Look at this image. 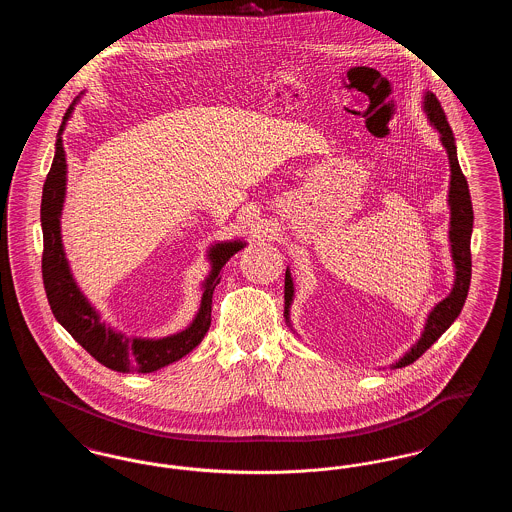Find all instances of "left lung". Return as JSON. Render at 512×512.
Listing matches in <instances>:
<instances>
[{"label": "left lung", "mask_w": 512, "mask_h": 512, "mask_svg": "<svg viewBox=\"0 0 512 512\" xmlns=\"http://www.w3.org/2000/svg\"><path fill=\"white\" fill-rule=\"evenodd\" d=\"M424 111L428 115L434 128L441 136V144L447 149L449 165H451V186H449V207H451V228H449V242H451V253L455 263V284L451 293L439 301L428 315L424 332L420 340L414 343L413 347L393 365V368L411 365L426 349L432 347L434 341L455 322V318L463 311L464 299L470 288V276H472V255H470V236H472V201L468 192V182L464 178L459 159H457V146L453 138V130L447 122V117L441 109L438 98L428 92L424 98ZM284 301H286V320H290V305L293 301V282L290 268L286 270V286H284Z\"/></svg>", "instance_id": "left-lung-1"}]
</instances>
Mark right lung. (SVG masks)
<instances>
[{"mask_svg": "<svg viewBox=\"0 0 512 512\" xmlns=\"http://www.w3.org/2000/svg\"><path fill=\"white\" fill-rule=\"evenodd\" d=\"M73 105L67 109L63 122L57 132L55 157L44 184L42 194V232H44V253H42V276L48 295L49 307L53 317L78 341L98 363L117 372H153L163 366L171 365L195 349L211 326V303L215 286L220 282V270L228 259L238 253L242 242H224L209 249L211 274L203 284V297L199 313L194 322L174 334L161 340H142L128 338L121 332L105 326L99 320L96 309L88 303L84 293L74 282L65 251L61 244V211L67 190V157L63 149V130L73 113Z\"/></svg>", "mask_w": 512, "mask_h": 512, "instance_id": "1", "label": "right lung"}]
</instances>
